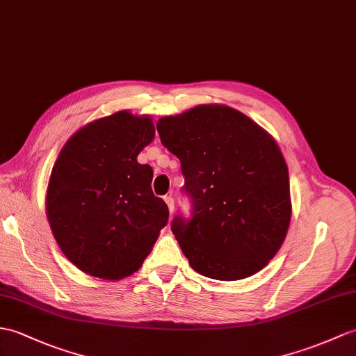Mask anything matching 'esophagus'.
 Returning a JSON list of instances; mask_svg holds the SVG:
<instances>
[{"mask_svg": "<svg viewBox=\"0 0 356 356\" xmlns=\"http://www.w3.org/2000/svg\"><path fill=\"white\" fill-rule=\"evenodd\" d=\"M165 203H167V206H168L170 213L175 212V198H172L171 195H167L165 197Z\"/></svg>", "mask_w": 356, "mask_h": 356, "instance_id": "esophagus-1", "label": "esophagus"}]
</instances>
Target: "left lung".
Instances as JSON below:
<instances>
[{"instance_id":"obj_1","label":"left lung","mask_w":356,"mask_h":356,"mask_svg":"<svg viewBox=\"0 0 356 356\" xmlns=\"http://www.w3.org/2000/svg\"><path fill=\"white\" fill-rule=\"evenodd\" d=\"M180 161L191 217L171 221L200 275L238 280L258 273L282 245L291 218L290 177L266 130L232 107L197 106L156 124Z\"/></svg>"}]
</instances>
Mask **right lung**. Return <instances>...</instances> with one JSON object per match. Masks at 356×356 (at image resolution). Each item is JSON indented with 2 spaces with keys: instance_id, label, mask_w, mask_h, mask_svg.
<instances>
[{
  "instance_id": "right-lung-1",
  "label": "right lung",
  "mask_w": 356,
  "mask_h": 356,
  "mask_svg": "<svg viewBox=\"0 0 356 356\" xmlns=\"http://www.w3.org/2000/svg\"><path fill=\"white\" fill-rule=\"evenodd\" d=\"M154 138L150 117L121 111L74 134L47 189L57 244L90 276L118 280L136 271L168 222V206L152 191L153 170L138 154Z\"/></svg>"
}]
</instances>
